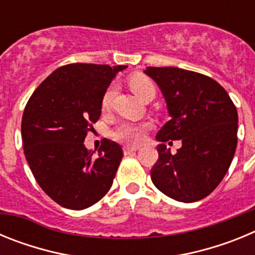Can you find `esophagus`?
I'll return each instance as SVG.
<instances>
[{
  "instance_id": "esophagus-1",
  "label": "esophagus",
  "mask_w": 255,
  "mask_h": 255,
  "mask_svg": "<svg viewBox=\"0 0 255 255\" xmlns=\"http://www.w3.org/2000/svg\"><path fill=\"white\" fill-rule=\"evenodd\" d=\"M138 149L139 147H129V145H128V147H124V153H125V154H130V153L132 152H136Z\"/></svg>"
}]
</instances>
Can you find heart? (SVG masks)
Segmentation results:
<instances>
[{
	"instance_id": "b5f03b06",
	"label": "heart",
	"mask_w": 255,
	"mask_h": 255,
	"mask_svg": "<svg viewBox=\"0 0 255 255\" xmlns=\"http://www.w3.org/2000/svg\"><path fill=\"white\" fill-rule=\"evenodd\" d=\"M129 85L131 88V91L134 92L139 98L143 100L144 97L148 96L149 93H154V85H153L152 80L147 76L140 75H134L130 78ZM115 93V87L111 85L106 91L105 96L102 100L103 108H107L108 106L111 105L112 97ZM145 125L141 124H134V123H121L120 125L117 126L116 129L114 130L112 135L114 138L117 140L124 141V143L129 144H139L144 139V132H145Z\"/></svg>"
}]
</instances>
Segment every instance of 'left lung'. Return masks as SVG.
Instances as JSON below:
<instances>
[{
  "label": "left lung",
  "mask_w": 255,
  "mask_h": 255,
  "mask_svg": "<svg viewBox=\"0 0 255 255\" xmlns=\"http://www.w3.org/2000/svg\"><path fill=\"white\" fill-rule=\"evenodd\" d=\"M161 89L170 121L155 139L158 161L150 171L163 194L184 203L203 199L218 186L238 145V111L216 80L179 67L144 70ZM181 140L175 155L164 144Z\"/></svg>",
  "instance_id": "obj_1"
}]
</instances>
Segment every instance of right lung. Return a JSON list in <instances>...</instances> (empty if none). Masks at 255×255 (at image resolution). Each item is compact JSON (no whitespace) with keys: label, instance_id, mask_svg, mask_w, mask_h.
Returning a JSON list of instances; mask_svg holds the SVG:
<instances>
[{"label":"right lung","instance_id":"add662e5","mask_svg":"<svg viewBox=\"0 0 255 255\" xmlns=\"http://www.w3.org/2000/svg\"><path fill=\"white\" fill-rule=\"evenodd\" d=\"M128 66L70 64L40 83L21 120L24 154L42 190L69 209L88 208L112 186L123 148L105 139L98 149L84 145L102 111L108 85Z\"/></svg>","mask_w":255,"mask_h":255}]
</instances>
